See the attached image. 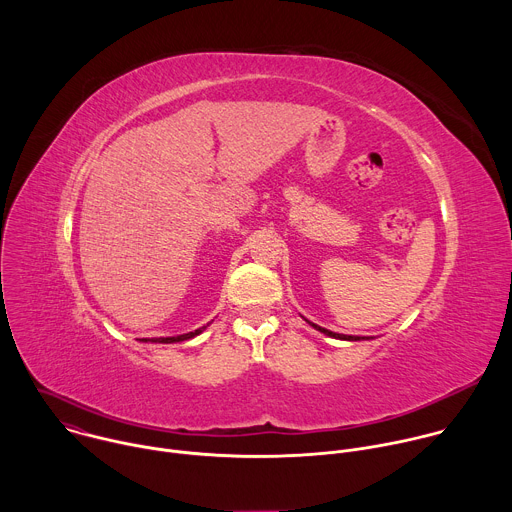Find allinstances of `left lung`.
Returning a JSON list of instances; mask_svg holds the SVG:
<instances>
[{
    "instance_id": "obj_1",
    "label": "left lung",
    "mask_w": 512,
    "mask_h": 512,
    "mask_svg": "<svg viewBox=\"0 0 512 512\" xmlns=\"http://www.w3.org/2000/svg\"><path fill=\"white\" fill-rule=\"evenodd\" d=\"M306 320V318H304ZM312 328H316V330H320L322 334H326V336H330V338H338V340H348V342H356V340H371L369 336H350V334H338V332H332V330H326V328H322V326H318V324H314V322H310V320H306Z\"/></svg>"
}]
</instances>
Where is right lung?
Segmentation results:
<instances>
[{
  "mask_svg": "<svg viewBox=\"0 0 512 512\" xmlns=\"http://www.w3.org/2000/svg\"><path fill=\"white\" fill-rule=\"evenodd\" d=\"M208 326V324H206ZM206 326H202V328H198V330H194V332H188V334H180V336H166V338H143V342H160V344H174V342H184V340H190V338H194V336H198V334H202L204 330H206Z\"/></svg>",
  "mask_w": 512,
  "mask_h": 512,
  "instance_id": "obj_1",
  "label": "right lung"
}]
</instances>
